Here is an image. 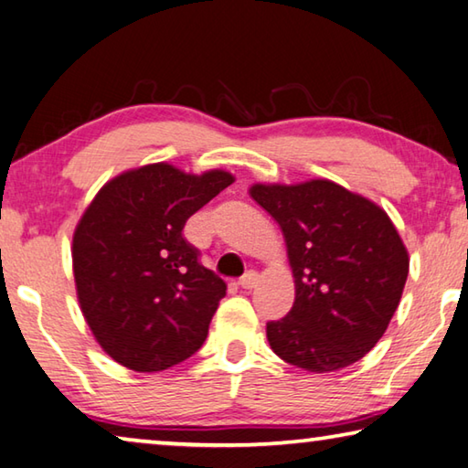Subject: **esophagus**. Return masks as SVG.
I'll return each instance as SVG.
<instances>
[{"label": "esophagus", "mask_w": 468, "mask_h": 468, "mask_svg": "<svg viewBox=\"0 0 468 468\" xmlns=\"http://www.w3.org/2000/svg\"><path fill=\"white\" fill-rule=\"evenodd\" d=\"M256 282H258V272H253V271L245 272V274L241 276V281H239L241 289H251V287H256Z\"/></svg>", "instance_id": "34e87169"}]
</instances>
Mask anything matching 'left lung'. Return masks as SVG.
Returning <instances> with one entry per match:
<instances>
[{
	"label": "left lung",
	"mask_w": 468,
	"mask_h": 468,
	"mask_svg": "<svg viewBox=\"0 0 468 468\" xmlns=\"http://www.w3.org/2000/svg\"><path fill=\"white\" fill-rule=\"evenodd\" d=\"M250 196L279 223L295 279L291 312L266 324L271 348L314 374L353 366L384 336L407 282L390 217L330 179L253 184Z\"/></svg>",
	"instance_id": "8db88e82"
}]
</instances>
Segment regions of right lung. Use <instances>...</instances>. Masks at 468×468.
<instances>
[{"instance_id": "1", "label": "right lung", "mask_w": 468, "mask_h": 468, "mask_svg": "<svg viewBox=\"0 0 468 468\" xmlns=\"http://www.w3.org/2000/svg\"><path fill=\"white\" fill-rule=\"evenodd\" d=\"M233 181L153 163L107 181L84 210L72 241L78 303L120 366L163 371L202 346L227 284L200 264L184 227Z\"/></svg>"}]
</instances>
